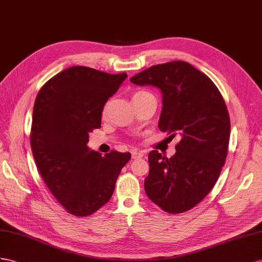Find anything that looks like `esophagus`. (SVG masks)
I'll return each mask as SVG.
<instances>
[{
  "mask_svg": "<svg viewBox=\"0 0 262 262\" xmlns=\"http://www.w3.org/2000/svg\"><path fill=\"white\" fill-rule=\"evenodd\" d=\"M144 156V154L142 151H138V150H133L132 151V158L133 159H138V158H142Z\"/></svg>",
  "mask_w": 262,
  "mask_h": 262,
  "instance_id": "esophagus-1",
  "label": "esophagus"
}]
</instances>
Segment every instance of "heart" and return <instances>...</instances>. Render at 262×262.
I'll return each instance as SVG.
<instances>
[{"mask_svg": "<svg viewBox=\"0 0 262 262\" xmlns=\"http://www.w3.org/2000/svg\"><path fill=\"white\" fill-rule=\"evenodd\" d=\"M149 95H152V94H150L149 92H147V91H138V92H136L135 94H134L132 99L135 100V99L146 97V96H149Z\"/></svg>", "mask_w": 262, "mask_h": 262, "instance_id": "b5f03b06", "label": "heart"}]
</instances>
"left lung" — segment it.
<instances>
[{"label": "left lung", "instance_id": "left-lung-1", "mask_svg": "<svg viewBox=\"0 0 262 262\" xmlns=\"http://www.w3.org/2000/svg\"><path fill=\"white\" fill-rule=\"evenodd\" d=\"M130 82L159 89V129L180 139L170 158L148 154L147 196L169 213L189 210L212 189L226 162L230 119L225 100L209 77L184 61L154 65Z\"/></svg>", "mask_w": 262, "mask_h": 262}]
</instances>
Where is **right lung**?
Instances as JSON below:
<instances>
[{
	"label": "right lung",
	"mask_w": 262,
	"mask_h": 262,
	"mask_svg": "<svg viewBox=\"0 0 262 262\" xmlns=\"http://www.w3.org/2000/svg\"><path fill=\"white\" fill-rule=\"evenodd\" d=\"M127 74L73 66L39 90L32 117L31 146L37 169L64 209L90 216L108 201L129 152L102 154L87 147L99 128L104 106Z\"/></svg>",
	"instance_id": "add662e5"
}]
</instances>
